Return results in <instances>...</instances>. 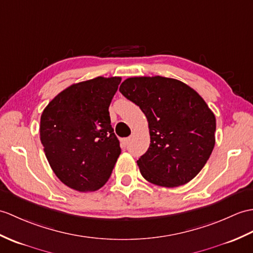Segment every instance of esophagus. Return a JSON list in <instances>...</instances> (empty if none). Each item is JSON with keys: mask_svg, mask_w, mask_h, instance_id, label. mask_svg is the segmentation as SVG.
I'll return each instance as SVG.
<instances>
[{"mask_svg": "<svg viewBox=\"0 0 253 253\" xmlns=\"http://www.w3.org/2000/svg\"><path fill=\"white\" fill-rule=\"evenodd\" d=\"M128 141H129V138H123V139H121V142H122L123 146H126L128 144Z\"/></svg>", "mask_w": 253, "mask_h": 253, "instance_id": "34e87169", "label": "esophagus"}]
</instances>
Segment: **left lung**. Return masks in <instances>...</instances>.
<instances>
[{
	"mask_svg": "<svg viewBox=\"0 0 253 253\" xmlns=\"http://www.w3.org/2000/svg\"><path fill=\"white\" fill-rule=\"evenodd\" d=\"M120 91L149 122L151 143L137 161L142 177L165 187L195 178L215 143V117L205 100L183 82L158 75L129 78Z\"/></svg>",
	"mask_w": 253,
	"mask_h": 253,
	"instance_id": "1",
	"label": "left lung"
}]
</instances>
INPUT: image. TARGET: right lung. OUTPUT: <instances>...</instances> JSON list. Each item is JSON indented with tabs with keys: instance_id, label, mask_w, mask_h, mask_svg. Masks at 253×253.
I'll list each match as a JSON object with an SVG mask.
<instances>
[{
	"instance_id": "obj_1",
	"label": "right lung",
	"mask_w": 253,
	"mask_h": 253,
	"mask_svg": "<svg viewBox=\"0 0 253 253\" xmlns=\"http://www.w3.org/2000/svg\"><path fill=\"white\" fill-rule=\"evenodd\" d=\"M121 81L98 76L73 84L41 116L40 138L47 161L58 179L75 191L102 187L121 154L109 113Z\"/></svg>"
}]
</instances>
